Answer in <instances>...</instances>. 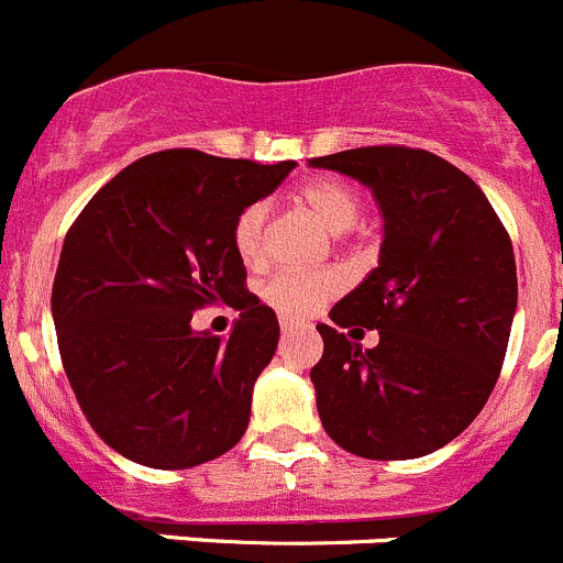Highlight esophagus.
<instances>
[{"label": "esophagus", "instance_id": "obj_1", "mask_svg": "<svg viewBox=\"0 0 563 563\" xmlns=\"http://www.w3.org/2000/svg\"><path fill=\"white\" fill-rule=\"evenodd\" d=\"M278 325H282V334H290V331L298 329V320L282 318V320H278Z\"/></svg>", "mask_w": 563, "mask_h": 563}]
</instances>
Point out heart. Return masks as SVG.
Wrapping results in <instances>:
<instances>
[{
	"label": "heart",
	"mask_w": 563,
	"mask_h": 563,
	"mask_svg": "<svg viewBox=\"0 0 563 563\" xmlns=\"http://www.w3.org/2000/svg\"><path fill=\"white\" fill-rule=\"evenodd\" d=\"M296 201H301L329 232L345 234L362 218V192L345 179L334 176H314L298 185ZM267 221L271 210L265 201H254L245 207L232 227V245L245 265H260L267 251ZM342 282L334 271L320 267V271H282L267 285L262 287V296L271 307H276L282 314L303 318L312 314L314 309L323 307L329 298L340 292Z\"/></svg>",
	"instance_id": "heart-1"
}]
</instances>
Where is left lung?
<instances>
[{
  "label": "left lung",
  "instance_id": "1",
  "mask_svg": "<svg viewBox=\"0 0 563 563\" xmlns=\"http://www.w3.org/2000/svg\"><path fill=\"white\" fill-rule=\"evenodd\" d=\"M367 185L384 216L382 260L318 323V415L347 453L400 462L439 451L478 417L517 309L511 238L489 198L448 159L365 146L309 159ZM379 329L361 351L342 328Z\"/></svg>",
  "mask_w": 563,
  "mask_h": 563
}]
</instances>
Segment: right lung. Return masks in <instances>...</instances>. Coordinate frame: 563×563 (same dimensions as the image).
I'll return each instance as SVG.
<instances>
[{"label":"right lung","mask_w":563,"mask_h":563,"mask_svg":"<svg viewBox=\"0 0 563 563\" xmlns=\"http://www.w3.org/2000/svg\"><path fill=\"white\" fill-rule=\"evenodd\" d=\"M292 168L168 148L112 176L68 229L52 285L57 347L79 409L121 456L196 467L249 428L278 320L245 287L232 227ZM212 302L241 309L227 341L189 329Z\"/></svg>","instance_id":"add662e5"}]
</instances>
